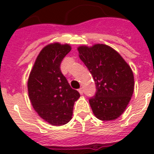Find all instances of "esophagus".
I'll list each match as a JSON object with an SVG mask.
<instances>
[{
	"label": "esophagus",
	"mask_w": 154,
	"mask_h": 154,
	"mask_svg": "<svg viewBox=\"0 0 154 154\" xmlns=\"http://www.w3.org/2000/svg\"><path fill=\"white\" fill-rule=\"evenodd\" d=\"M78 91H79V93L81 94H83V93H84V90H83V89H82V88H81V89H78Z\"/></svg>",
	"instance_id": "obj_1"
}]
</instances>
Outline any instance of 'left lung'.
Masks as SVG:
<instances>
[{"label":"left lung","mask_w":154,"mask_h":154,"mask_svg":"<svg viewBox=\"0 0 154 154\" xmlns=\"http://www.w3.org/2000/svg\"><path fill=\"white\" fill-rule=\"evenodd\" d=\"M77 50L96 85L95 96L89 99L94 114L101 121L117 119L125 110L134 93L131 68L119 53L106 45H82Z\"/></svg>","instance_id":"8db88e82"}]
</instances>
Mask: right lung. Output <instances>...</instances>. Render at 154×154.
I'll use <instances>...</instances> for the list:
<instances>
[{
  "instance_id": "add662e5",
  "label": "right lung",
  "mask_w": 154,
  "mask_h": 154,
  "mask_svg": "<svg viewBox=\"0 0 154 154\" xmlns=\"http://www.w3.org/2000/svg\"><path fill=\"white\" fill-rule=\"evenodd\" d=\"M70 50L68 44L46 45L37 56L28 80L32 107L42 119L53 125L69 122L74 102L80 97L60 71V63Z\"/></svg>"
}]
</instances>
